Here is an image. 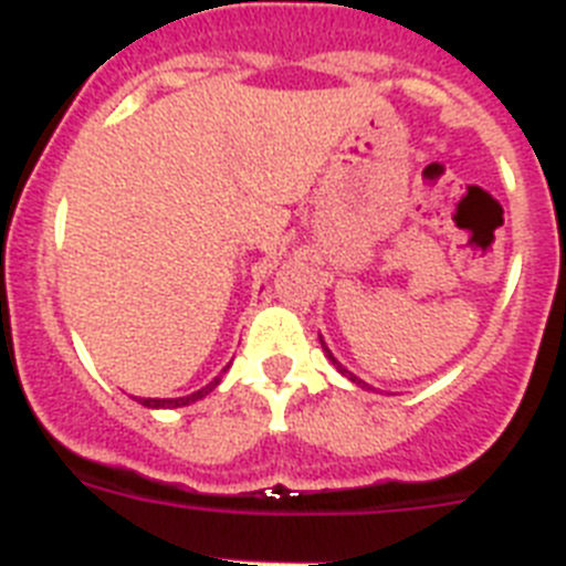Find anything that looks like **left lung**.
I'll list each match as a JSON object with an SVG mask.
<instances>
[{
  "label": "left lung",
  "mask_w": 566,
  "mask_h": 566,
  "mask_svg": "<svg viewBox=\"0 0 566 566\" xmlns=\"http://www.w3.org/2000/svg\"><path fill=\"white\" fill-rule=\"evenodd\" d=\"M319 345H323V352H326V357H328V359H332V365H334V368H337V371H339V374H343V377H348V379H352V382H354V385H359V388H365V391H374L371 385H368V382H363V379H359V377H354V374H352V371H348V368H345V365H343V363H339V359H337V357H334V354H332V352H328V345H326V339H323V334H319Z\"/></svg>",
  "instance_id": "1"
}]
</instances>
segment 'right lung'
<instances>
[{"mask_svg": "<svg viewBox=\"0 0 566 566\" xmlns=\"http://www.w3.org/2000/svg\"><path fill=\"white\" fill-rule=\"evenodd\" d=\"M227 368H229V365H227ZM227 368H223L221 374H227ZM218 382H221V377H214L212 382L203 385L201 391H192V394H187V397H175V399H142V397H135V399H138L144 408H184V405H192V402H198V399L207 397L212 388H218Z\"/></svg>", "mask_w": 566, "mask_h": 566, "instance_id": "add662e5", "label": "right lung"}]
</instances>
